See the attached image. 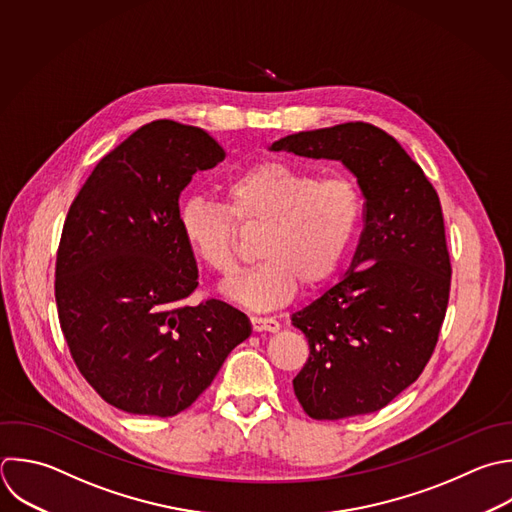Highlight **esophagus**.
<instances>
[{"label": "esophagus", "instance_id": "34e87169", "mask_svg": "<svg viewBox=\"0 0 512 512\" xmlns=\"http://www.w3.org/2000/svg\"><path fill=\"white\" fill-rule=\"evenodd\" d=\"M250 324L254 328V332H278L280 330V322L276 318H262V316H252Z\"/></svg>", "mask_w": 512, "mask_h": 512}]
</instances>
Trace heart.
I'll return each mask as SVG.
<instances>
[{
    "instance_id": "obj_1",
    "label": "heart",
    "mask_w": 512,
    "mask_h": 512,
    "mask_svg": "<svg viewBox=\"0 0 512 512\" xmlns=\"http://www.w3.org/2000/svg\"><path fill=\"white\" fill-rule=\"evenodd\" d=\"M224 206L190 198L180 206L178 226L188 252L222 278L238 270L236 227L260 228V262L226 284L224 294L248 308L286 304L298 284L312 290L342 266L358 232L362 198L346 176H322L266 160L232 176Z\"/></svg>"
}]
</instances>
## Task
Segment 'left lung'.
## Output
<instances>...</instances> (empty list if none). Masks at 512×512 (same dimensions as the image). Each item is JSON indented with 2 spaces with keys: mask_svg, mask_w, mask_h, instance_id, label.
Masks as SVG:
<instances>
[{
  "mask_svg": "<svg viewBox=\"0 0 512 512\" xmlns=\"http://www.w3.org/2000/svg\"><path fill=\"white\" fill-rule=\"evenodd\" d=\"M270 150L338 160L358 180L366 202L352 264L292 314L310 348L292 384L310 418L376 412L422 374L446 314L452 268L438 194L404 148L366 122L298 132Z\"/></svg>",
  "mask_w": 512,
  "mask_h": 512,
  "instance_id": "8db88e82",
  "label": "left lung"
}]
</instances>
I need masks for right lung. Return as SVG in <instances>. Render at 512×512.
Returning <instances> with one entry per match:
<instances>
[{"label":"right lung","mask_w":512,"mask_h":512,"mask_svg":"<svg viewBox=\"0 0 512 512\" xmlns=\"http://www.w3.org/2000/svg\"><path fill=\"white\" fill-rule=\"evenodd\" d=\"M224 156L202 128L156 120L98 162L66 216L60 326L82 376L124 412L190 408L252 332L222 300L184 304L198 266L180 236V192Z\"/></svg>","instance_id":"right-lung-1"}]
</instances>
